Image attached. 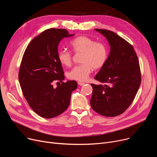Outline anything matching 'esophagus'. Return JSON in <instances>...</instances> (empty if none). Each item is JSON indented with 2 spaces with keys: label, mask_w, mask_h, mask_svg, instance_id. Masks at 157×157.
Instances as JSON below:
<instances>
[{
  "label": "esophagus",
  "mask_w": 157,
  "mask_h": 157,
  "mask_svg": "<svg viewBox=\"0 0 157 157\" xmlns=\"http://www.w3.org/2000/svg\"><path fill=\"white\" fill-rule=\"evenodd\" d=\"M78 85H80V86H82V85H83L85 84V83H83V82H81V81H78Z\"/></svg>",
  "instance_id": "34e87169"
}]
</instances>
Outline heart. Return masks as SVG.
Wrapping results in <instances>:
<instances>
[{"mask_svg":"<svg viewBox=\"0 0 157 157\" xmlns=\"http://www.w3.org/2000/svg\"><path fill=\"white\" fill-rule=\"evenodd\" d=\"M70 46L74 53H81V64L76 65L69 72L71 79L84 81L87 80L94 69H99L105 65L109 55L108 46L87 36H78L70 42ZM60 63L66 67L71 65L72 54L67 50H60L57 53Z\"/></svg>","mask_w":157,"mask_h":157,"instance_id":"obj_1","label":"heart"}]
</instances>
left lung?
Masks as SVG:
<instances>
[{"mask_svg": "<svg viewBox=\"0 0 157 157\" xmlns=\"http://www.w3.org/2000/svg\"><path fill=\"white\" fill-rule=\"evenodd\" d=\"M95 30L105 37L111 51L105 65L94 78L105 85L91 84L90 105L102 116L117 117L130 105L141 85L139 60L133 46L116 33Z\"/></svg>", "mask_w": 157, "mask_h": 157, "instance_id": "left-lung-1", "label": "left lung"}]
</instances>
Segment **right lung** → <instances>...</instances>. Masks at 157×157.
I'll return each instance as SVG.
<instances>
[{
	"instance_id": "add662e5",
	"label": "right lung",
	"mask_w": 157,
	"mask_h": 157,
	"mask_svg": "<svg viewBox=\"0 0 157 157\" xmlns=\"http://www.w3.org/2000/svg\"><path fill=\"white\" fill-rule=\"evenodd\" d=\"M72 36L65 29L46 30L30 41L24 52L18 73L20 86L30 108L43 118L63 113L70 104L72 92L78 87L76 81L63 82L56 88L52 85L65 78L57 56L58 46L63 37Z\"/></svg>"
}]
</instances>
